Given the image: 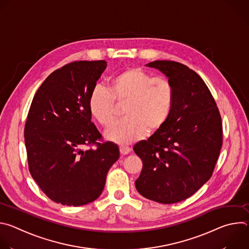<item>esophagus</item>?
Masks as SVG:
<instances>
[{
  "instance_id": "1",
  "label": "esophagus",
  "mask_w": 249,
  "mask_h": 249,
  "mask_svg": "<svg viewBox=\"0 0 249 249\" xmlns=\"http://www.w3.org/2000/svg\"><path fill=\"white\" fill-rule=\"evenodd\" d=\"M129 153H131V148L127 147V146H121L120 147V154L125 156V155H128Z\"/></svg>"
}]
</instances>
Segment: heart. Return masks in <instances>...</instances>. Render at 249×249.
Masks as SVG:
<instances>
[{
    "mask_svg": "<svg viewBox=\"0 0 249 249\" xmlns=\"http://www.w3.org/2000/svg\"><path fill=\"white\" fill-rule=\"evenodd\" d=\"M115 101L125 102V119L106 132V138L129 145L165 124L173 107L174 89L164 77H154L139 67L127 68L110 80L108 90L96 85L89 92V111L101 126L107 128L114 122Z\"/></svg>",
    "mask_w": 249,
    "mask_h": 249,
    "instance_id": "heart-1",
    "label": "heart"
}]
</instances>
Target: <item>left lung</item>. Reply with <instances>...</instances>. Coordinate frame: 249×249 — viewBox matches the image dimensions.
Listing matches in <instances>:
<instances>
[{"label": "left lung", "mask_w": 249, "mask_h": 249, "mask_svg": "<svg viewBox=\"0 0 249 249\" xmlns=\"http://www.w3.org/2000/svg\"><path fill=\"white\" fill-rule=\"evenodd\" d=\"M146 66L160 70L174 89V102L165 124L134 152L143 161L138 192L162 204L183 201L210 178L223 145L222 118L202 78L187 66L167 60Z\"/></svg>", "instance_id": "obj_1"}]
</instances>
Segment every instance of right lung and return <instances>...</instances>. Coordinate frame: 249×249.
Listing matches in <instances>:
<instances>
[{
    "mask_svg": "<svg viewBox=\"0 0 249 249\" xmlns=\"http://www.w3.org/2000/svg\"><path fill=\"white\" fill-rule=\"evenodd\" d=\"M106 62L78 61L51 73L35 93L24 126L29 172L52 201L82 206L97 199L119 159L91 122L89 95ZM95 145V148L88 146Z\"/></svg>",
    "mask_w": 249,
    "mask_h": 249,
    "instance_id": "obj_1",
    "label": "right lung"
}]
</instances>
